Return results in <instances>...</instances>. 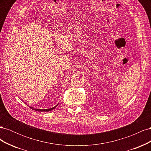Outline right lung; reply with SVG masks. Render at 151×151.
I'll list each match as a JSON object with an SVG mask.
<instances>
[{"label": "right lung", "mask_w": 151, "mask_h": 151, "mask_svg": "<svg viewBox=\"0 0 151 151\" xmlns=\"http://www.w3.org/2000/svg\"><path fill=\"white\" fill-rule=\"evenodd\" d=\"M58 105V104H57ZM57 106H55V107H53V108H50V109H35V108H32V107H30L32 109H33V110H35V111H51V110H52V109H55V108L57 106Z\"/></svg>", "instance_id": "1"}]
</instances>
